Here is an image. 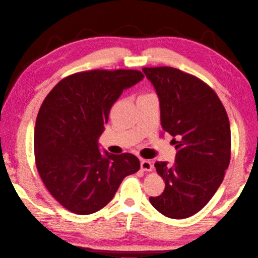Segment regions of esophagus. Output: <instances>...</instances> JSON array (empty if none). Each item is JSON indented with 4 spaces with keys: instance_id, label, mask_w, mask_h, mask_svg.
Listing matches in <instances>:
<instances>
[{
    "instance_id": "1",
    "label": "esophagus",
    "mask_w": 258,
    "mask_h": 258,
    "mask_svg": "<svg viewBox=\"0 0 258 258\" xmlns=\"http://www.w3.org/2000/svg\"><path fill=\"white\" fill-rule=\"evenodd\" d=\"M152 168H153V166H152L151 161H149V160H142L141 169L143 171H152Z\"/></svg>"
}]
</instances>
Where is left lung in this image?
Returning <instances> with one entry per match:
<instances>
[{"label": "left lung", "mask_w": 258, "mask_h": 258, "mask_svg": "<svg viewBox=\"0 0 258 258\" xmlns=\"http://www.w3.org/2000/svg\"><path fill=\"white\" fill-rule=\"evenodd\" d=\"M160 100L161 125L177 151L175 163L154 164L166 181L151 205L169 218L204 208L224 179L231 159V129L221 99L199 78L174 67H144Z\"/></svg>", "instance_id": "8db88e82"}]
</instances>
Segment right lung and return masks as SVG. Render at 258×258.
Segmentation results:
<instances>
[{"instance_id":"right-lung-1","label":"right lung","mask_w":258,"mask_h":258,"mask_svg":"<svg viewBox=\"0 0 258 258\" xmlns=\"http://www.w3.org/2000/svg\"><path fill=\"white\" fill-rule=\"evenodd\" d=\"M143 78L137 70L80 72L59 81L42 103L34 129L36 168L50 194L70 212H98L124 177L139 170L134 154L101 155L97 141L122 91Z\"/></svg>"}]
</instances>
